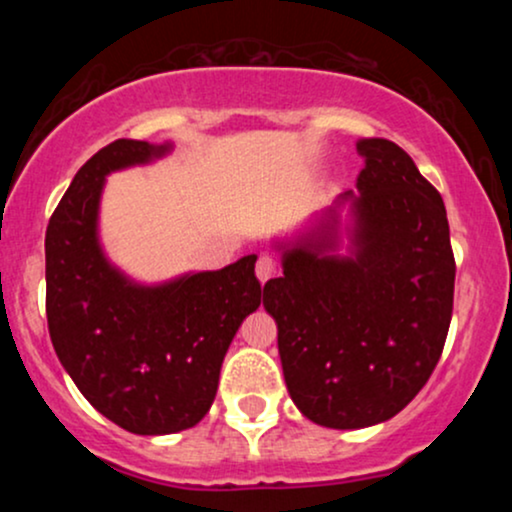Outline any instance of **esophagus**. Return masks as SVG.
Returning <instances> with one entry per match:
<instances>
[{"instance_id":"34e87169","label":"esophagus","mask_w":512,"mask_h":512,"mask_svg":"<svg viewBox=\"0 0 512 512\" xmlns=\"http://www.w3.org/2000/svg\"><path fill=\"white\" fill-rule=\"evenodd\" d=\"M274 272H276V260L272 255H260L257 257V264H255V274H257V279L262 281H267V279H272L274 276Z\"/></svg>"}]
</instances>
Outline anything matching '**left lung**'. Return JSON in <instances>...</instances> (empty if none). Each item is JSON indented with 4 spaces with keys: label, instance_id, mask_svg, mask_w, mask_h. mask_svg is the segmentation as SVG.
I'll list each match as a JSON object with an SVG mask.
<instances>
[{
    "label": "left lung",
    "instance_id": "left-lung-1",
    "mask_svg": "<svg viewBox=\"0 0 512 512\" xmlns=\"http://www.w3.org/2000/svg\"><path fill=\"white\" fill-rule=\"evenodd\" d=\"M354 255L337 257V214L320 236L284 252L264 284L286 387L327 428L392 419L419 395L443 354L455 296V255L443 197L387 139H361Z\"/></svg>",
    "mask_w": 512,
    "mask_h": 512
}]
</instances>
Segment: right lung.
Returning a JSON list of instances; mask_svg holds the SVG:
<instances>
[{"mask_svg":"<svg viewBox=\"0 0 512 512\" xmlns=\"http://www.w3.org/2000/svg\"><path fill=\"white\" fill-rule=\"evenodd\" d=\"M168 149L134 139L103 146L74 175L45 233V310L57 358L105 419L139 436L204 419L223 356L262 301L255 255L163 286L132 284L103 257L96 221L105 175Z\"/></svg>","mask_w":512,"mask_h":512,"instance_id":"1","label":"right lung"}]
</instances>
